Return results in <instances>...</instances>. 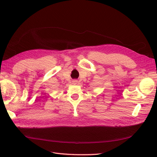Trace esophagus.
Returning a JSON list of instances; mask_svg holds the SVG:
<instances>
[{
  "label": "esophagus",
  "mask_w": 157,
  "mask_h": 157,
  "mask_svg": "<svg viewBox=\"0 0 157 157\" xmlns=\"http://www.w3.org/2000/svg\"><path fill=\"white\" fill-rule=\"evenodd\" d=\"M78 83V80H73V84H77Z\"/></svg>",
  "instance_id": "34e87169"
}]
</instances>
